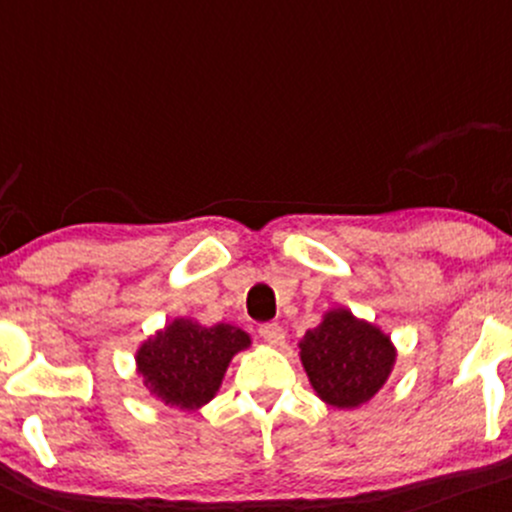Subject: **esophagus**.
<instances>
[{"label": "esophagus", "instance_id": "1", "mask_svg": "<svg viewBox=\"0 0 512 512\" xmlns=\"http://www.w3.org/2000/svg\"><path fill=\"white\" fill-rule=\"evenodd\" d=\"M261 338L266 343H271V346L278 348V346H283V343H285V331L280 329L278 324H268V326H263V329H261Z\"/></svg>", "mask_w": 512, "mask_h": 512}]
</instances>
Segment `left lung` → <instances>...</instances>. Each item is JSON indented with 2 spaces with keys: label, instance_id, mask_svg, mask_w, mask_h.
<instances>
[{
  "label": "left lung",
  "instance_id": "1",
  "mask_svg": "<svg viewBox=\"0 0 512 512\" xmlns=\"http://www.w3.org/2000/svg\"><path fill=\"white\" fill-rule=\"evenodd\" d=\"M297 346L312 389L336 409H358L370 401L396 363L392 338L346 307L329 309Z\"/></svg>",
  "mask_w": 512,
  "mask_h": 512
}]
</instances>
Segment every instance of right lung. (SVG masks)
I'll return each instance as SVG.
<instances>
[{"label":"right lung","instance_id":"right-lung-1","mask_svg":"<svg viewBox=\"0 0 512 512\" xmlns=\"http://www.w3.org/2000/svg\"><path fill=\"white\" fill-rule=\"evenodd\" d=\"M249 346L251 336L239 326H203L179 317L137 348L135 367L149 394L162 404L198 411L220 392L234 355Z\"/></svg>","mask_w":512,"mask_h":512}]
</instances>
